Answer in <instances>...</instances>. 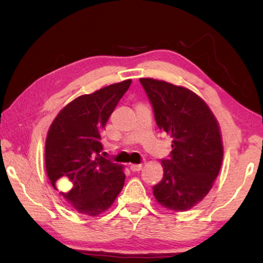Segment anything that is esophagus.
<instances>
[{"label": "esophagus", "mask_w": 263, "mask_h": 263, "mask_svg": "<svg viewBox=\"0 0 263 263\" xmlns=\"http://www.w3.org/2000/svg\"><path fill=\"white\" fill-rule=\"evenodd\" d=\"M130 168H131L132 172H139V171H141V169H142V164L141 163H139V164L132 163L131 166H130Z\"/></svg>", "instance_id": "34e87169"}]
</instances>
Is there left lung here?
<instances>
[{
  "instance_id": "8db88e82",
  "label": "left lung",
  "mask_w": 263,
  "mask_h": 263,
  "mask_svg": "<svg viewBox=\"0 0 263 263\" xmlns=\"http://www.w3.org/2000/svg\"><path fill=\"white\" fill-rule=\"evenodd\" d=\"M139 81L157 125L173 139L153 195L168 210L186 211L205 197L219 174L224 153L219 125L205 102L189 89L149 78Z\"/></svg>"
}]
</instances>
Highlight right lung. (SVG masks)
I'll return each mask as SVG.
<instances>
[{"label":"right lung","instance_id":"1","mask_svg":"<svg viewBox=\"0 0 263 263\" xmlns=\"http://www.w3.org/2000/svg\"><path fill=\"white\" fill-rule=\"evenodd\" d=\"M132 80L110 84L70 102L47 132L45 164L53 188L64 179L70 188L60 193L68 206L96 217L112 205L123 189V166L102 157L101 132Z\"/></svg>","mask_w":263,"mask_h":263}]
</instances>
